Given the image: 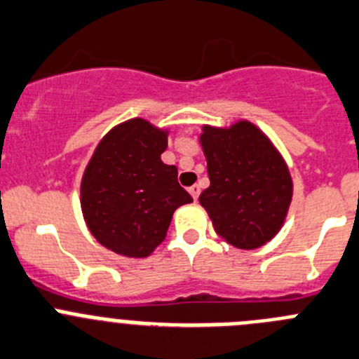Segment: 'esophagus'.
Wrapping results in <instances>:
<instances>
[{
  "mask_svg": "<svg viewBox=\"0 0 359 359\" xmlns=\"http://www.w3.org/2000/svg\"><path fill=\"white\" fill-rule=\"evenodd\" d=\"M189 192H190V196L194 197V201H197V197H199V194H201V187L199 185H192L189 189Z\"/></svg>",
  "mask_w": 359,
  "mask_h": 359,
  "instance_id": "esophagus-1",
  "label": "esophagus"
}]
</instances>
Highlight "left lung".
Returning a JSON list of instances; mask_svg holds the SVG:
<instances>
[{"label":"left lung","mask_w":359,"mask_h":359,"mask_svg":"<svg viewBox=\"0 0 359 359\" xmlns=\"http://www.w3.org/2000/svg\"><path fill=\"white\" fill-rule=\"evenodd\" d=\"M199 142L210 187L199 196L215 233L241 250H255L284 227L292 201L287 162L248 119L203 125Z\"/></svg>","instance_id":"1"}]
</instances>
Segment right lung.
Returning a JSON list of instances; mask_svg holds the SVG:
<instances>
[{
	"label": "right lung",
	"mask_w": 359,
	"mask_h": 359,
	"mask_svg": "<svg viewBox=\"0 0 359 359\" xmlns=\"http://www.w3.org/2000/svg\"><path fill=\"white\" fill-rule=\"evenodd\" d=\"M169 132L144 118L126 119L100 139L84 169V222L98 243L123 257L151 255L174 211L192 203L177 183L176 165L160 158Z\"/></svg>",
	"instance_id": "add662e5"
}]
</instances>
